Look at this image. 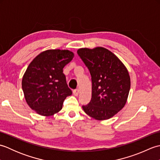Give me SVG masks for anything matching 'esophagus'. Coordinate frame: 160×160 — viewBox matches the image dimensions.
<instances>
[{
    "label": "esophagus",
    "mask_w": 160,
    "mask_h": 160,
    "mask_svg": "<svg viewBox=\"0 0 160 160\" xmlns=\"http://www.w3.org/2000/svg\"><path fill=\"white\" fill-rule=\"evenodd\" d=\"M79 93H80V90L78 89H75V90H73V95H74L75 96H78V94H79Z\"/></svg>",
    "instance_id": "34e87169"
}]
</instances>
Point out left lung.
I'll use <instances>...</instances> for the list:
<instances>
[{"mask_svg":"<svg viewBox=\"0 0 160 160\" xmlns=\"http://www.w3.org/2000/svg\"><path fill=\"white\" fill-rule=\"evenodd\" d=\"M89 69L92 94L84 112L96 120H107L118 113L127 102L131 87L127 68L114 53L103 47L78 50Z\"/></svg>","mask_w":160,"mask_h":160,"instance_id":"1","label":"left lung"}]
</instances>
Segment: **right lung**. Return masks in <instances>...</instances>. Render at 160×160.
I'll list each match as a JSON object with an SVG mask.
<instances>
[{
	"label": "right lung",
	"mask_w": 160,
	"mask_h": 160,
	"mask_svg": "<svg viewBox=\"0 0 160 160\" xmlns=\"http://www.w3.org/2000/svg\"><path fill=\"white\" fill-rule=\"evenodd\" d=\"M73 56L69 50L50 49L40 53L29 64L22 88L27 103L37 113L49 116L58 113L64 99L72 94L63 68Z\"/></svg>",
	"instance_id": "1"
}]
</instances>
